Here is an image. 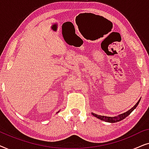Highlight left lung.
Returning <instances> with one entry per match:
<instances>
[{
	"mask_svg": "<svg viewBox=\"0 0 149 149\" xmlns=\"http://www.w3.org/2000/svg\"><path fill=\"white\" fill-rule=\"evenodd\" d=\"M140 101V99L138 101V102L136 104L135 106H134V107H132L131 109H130L129 111L125 112V113H124L123 114H121V115L117 116V117H107V116L98 115H97V114H95V113H91V114H92L93 116H94V117H97V119L102 120V121H104L106 122H109V123H115V122L120 121H121V120L125 119V117H127V116L129 115L132 112L136 109V107H137V106L138 105V104H139Z\"/></svg>",
	"mask_w": 149,
	"mask_h": 149,
	"instance_id": "1",
	"label": "left lung"
}]
</instances>
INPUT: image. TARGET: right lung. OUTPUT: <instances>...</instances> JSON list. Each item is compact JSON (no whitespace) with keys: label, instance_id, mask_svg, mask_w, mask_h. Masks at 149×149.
Returning a JSON list of instances; mask_svg holds the SVG:
<instances>
[{"label":"right lung","instance_id":"obj_1","mask_svg":"<svg viewBox=\"0 0 149 149\" xmlns=\"http://www.w3.org/2000/svg\"><path fill=\"white\" fill-rule=\"evenodd\" d=\"M58 113H59V111H58Z\"/></svg>","mask_w":149,"mask_h":149}]
</instances>
